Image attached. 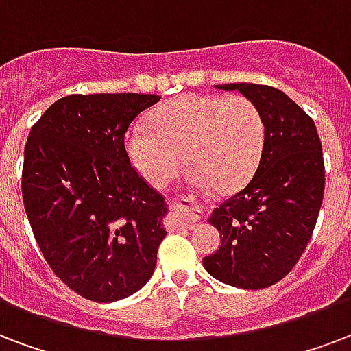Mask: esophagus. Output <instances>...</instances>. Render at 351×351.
I'll return each mask as SVG.
<instances>
[{"instance_id":"esophagus-1","label":"esophagus","mask_w":351,"mask_h":351,"mask_svg":"<svg viewBox=\"0 0 351 351\" xmlns=\"http://www.w3.org/2000/svg\"><path fill=\"white\" fill-rule=\"evenodd\" d=\"M171 206L176 211H180V217L186 226H193L197 221H200L206 215V206L195 204L193 199L187 195H180L178 199H171Z\"/></svg>"}]
</instances>
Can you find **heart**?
Segmentation results:
<instances>
[{"label":"heart","instance_id":"heart-1","mask_svg":"<svg viewBox=\"0 0 351 351\" xmlns=\"http://www.w3.org/2000/svg\"><path fill=\"white\" fill-rule=\"evenodd\" d=\"M152 128L134 125L127 134L130 162L151 186L162 189L182 167L197 187L221 191L243 186L258 169L265 145V119L243 95L195 93L160 106Z\"/></svg>","mask_w":351,"mask_h":351}]
</instances>
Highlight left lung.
<instances>
[{"mask_svg":"<svg viewBox=\"0 0 351 351\" xmlns=\"http://www.w3.org/2000/svg\"><path fill=\"white\" fill-rule=\"evenodd\" d=\"M258 104L265 145L256 173L241 191L213 210L221 247L202 259L219 282L271 287L298 263L324 199V156L317 127L293 99L252 82L221 84Z\"/></svg>","mask_w":351,"mask_h":351,"instance_id":"left-lung-1","label":"left lung"}]
</instances>
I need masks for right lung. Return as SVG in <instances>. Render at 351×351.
I'll list each match as a JSON object with an SVG mask.
<instances>
[{"label": "right lung", "mask_w": 351, "mask_h": 351, "mask_svg": "<svg viewBox=\"0 0 351 351\" xmlns=\"http://www.w3.org/2000/svg\"><path fill=\"white\" fill-rule=\"evenodd\" d=\"M152 93H73L34 123L21 197L40 252L62 283L92 302L140 291L165 232L164 195L130 165L125 132Z\"/></svg>", "instance_id": "1"}]
</instances>
